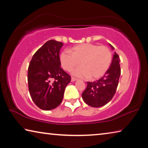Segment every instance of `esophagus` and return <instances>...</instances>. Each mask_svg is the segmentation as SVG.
<instances>
[{"instance_id":"esophagus-1","label":"esophagus","mask_w":148,"mask_h":148,"mask_svg":"<svg viewBox=\"0 0 148 148\" xmlns=\"http://www.w3.org/2000/svg\"><path fill=\"white\" fill-rule=\"evenodd\" d=\"M76 80H77V78H76V77H72V78H71V81H72V82H74V81H76Z\"/></svg>"}]
</instances>
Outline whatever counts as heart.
<instances>
[{"instance_id":"1","label":"heart","mask_w":148,"mask_h":148,"mask_svg":"<svg viewBox=\"0 0 148 148\" xmlns=\"http://www.w3.org/2000/svg\"><path fill=\"white\" fill-rule=\"evenodd\" d=\"M60 55V62L65 71L71 72L79 63L82 66L72 72L74 76L98 79L109 69L112 54L108 47L94 44H82Z\"/></svg>"}]
</instances>
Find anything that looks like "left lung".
I'll return each instance as SVG.
<instances>
[{
	"label": "left lung",
	"mask_w": 148,
	"mask_h": 148,
	"mask_svg": "<svg viewBox=\"0 0 148 148\" xmlns=\"http://www.w3.org/2000/svg\"><path fill=\"white\" fill-rule=\"evenodd\" d=\"M110 46L114 49L112 45ZM119 61L118 54L115 52L111 65L104 76L93 82H87V86L82 93V99L87 104L99 108L104 106L112 99L121 74Z\"/></svg>",
	"instance_id": "8db88e82"
}]
</instances>
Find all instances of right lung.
Returning a JSON list of instances; mask_svg holds the SVG:
<instances>
[{
  "mask_svg": "<svg viewBox=\"0 0 148 148\" xmlns=\"http://www.w3.org/2000/svg\"><path fill=\"white\" fill-rule=\"evenodd\" d=\"M61 42L50 40L32 56L28 69L29 91L32 101L44 110L56 108L61 103L65 87L71 80L61 67Z\"/></svg>",
  "mask_w": 148,
  "mask_h": 148,
  "instance_id": "add662e5",
  "label": "right lung"
}]
</instances>
